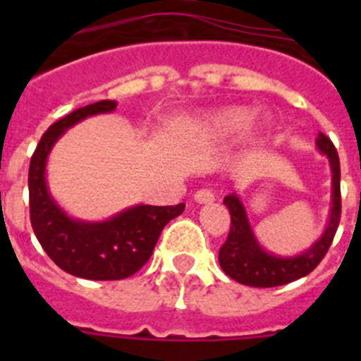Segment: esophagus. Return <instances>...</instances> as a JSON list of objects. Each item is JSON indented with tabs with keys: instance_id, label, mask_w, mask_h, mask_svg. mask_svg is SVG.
<instances>
[{
	"instance_id": "34e87169",
	"label": "esophagus",
	"mask_w": 361,
	"mask_h": 361,
	"mask_svg": "<svg viewBox=\"0 0 361 361\" xmlns=\"http://www.w3.org/2000/svg\"><path fill=\"white\" fill-rule=\"evenodd\" d=\"M193 200H195L197 204H209L215 200V195H213L209 190H200V191H197L195 195H193Z\"/></svg>"
}]
</instances>
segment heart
Masks as SVG:
<instances>
[{
    "label": "heart",
    "mask_w": 361,
    "mask_h": 361,
    "mask_svg": "<svg viewBox=\"0 0 361 361\" xmlns=\"http://www.w3.org/2000/svg\"><path fill=\"white\" fill-rule=\"evenodd\" d=\"M253 110L247 106H222L202 111L184 121L183 132L188 141L197 145H216L237 137L245 130V142L257 145L269 132V119L252 123Z\"/></svg>",
    "instance_id": "heart-1"
}]
</instances>
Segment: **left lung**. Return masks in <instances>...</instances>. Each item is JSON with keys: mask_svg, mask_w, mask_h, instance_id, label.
<instances>
[{"mask_svg": "<svg viewBox=\"0 0 361 361\" xmlns=\"http://www.w3.org/2000/svg\"><path fill=\"white\" fill-rule=\"evenodd\" d=\"M318 152L329 159L331 168V209L329 220L325 224L320 238L312 242L307 250L293 257H282L264 250L255 237L253 228L247 219L240 197L237 193H229L224 197L231 215V228H229L228 240L219 251V264L226 275L237 280L238 283L251 286V288H276L293 280L309 275L320 264L329 250L334 238L340 213H342V199H340V159L331 139L324 133L317 137Z\"/></svg>", "mask_w": 361, "mask_h": 361, "instance_id": "8db88e82", "label": "left lung"}]
</instances>
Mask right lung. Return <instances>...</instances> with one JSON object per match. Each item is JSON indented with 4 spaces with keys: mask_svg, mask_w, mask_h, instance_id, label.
I'll return each mask as SVG.
<instances>
[{
    "mask_svg": "<svg viewBox=\"0 0 361 361\" xmlns=\"http://www.w3.org/2000/svg\"><path fill=\"white\" fill-rule=\"evenodd\" d=\"M116 101H99L54 123L41 137L28 168L30 222L37 240L56 266L86 280H123L149 260L159 235L184 212L177 206L135 204L106 220H81L57 204L47 183L49 155L68 128L99 114H111Z\"/></svg>",
    "mask_w": 361,
    "mask_h": 361,
    "instance_id": "obj_1",
    "label": "right lung"
}]
</instances>
